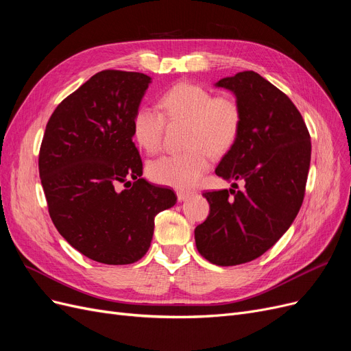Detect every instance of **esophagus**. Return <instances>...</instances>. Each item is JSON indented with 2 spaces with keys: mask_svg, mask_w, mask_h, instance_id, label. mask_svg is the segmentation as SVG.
<instances>
[{
  "mask_svg": "<svg viewBox=\"0 0 351 351\" xmlns=\"http://www.w3.org/2000/svg\"><path fill=\"white\" fill-rule=\"evenodd\" d=\"M193 195L191 191H186V190H178L177 191V199H178V202H184V200H187L190 196Z\"/></svg>",
  "mask_w": 351,
  "mask_h": 351,
  "instance_id": "esophagus-1",
  "label": "esophagus"
}]
</instances>
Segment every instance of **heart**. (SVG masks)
I'll return each instance as SVG.
<instances>
[{"instance_id":"b5f03b06","label":"heart","mask_w":351,"mask_h":351,"mask_svg":"<svg viewBox=\"0 0 351 351\" xmlns=\"http://www.w3.org/2000/svg\"><path fill=\"white\" fill-rule=\"evenodd\" d=\"M162 112L141 106L134 116V136L148 154L162 148L167 122L187 123L183 154L165 155L148 165V177L162 186L186 190L199 183L213 155H223L237 143L243 128V108L231 94H212L193 82H177L160 99Z\"/></svg>"}]
</instances>
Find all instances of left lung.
Returning <instances> with one entry per match:
<instances>
[{"instance_id": "8db88e82", "label": "left lung", "mask_w": 351, "mask_h": 351, "mask_svg": "<svg viewBox=\"0 0 351 351\" xmlns=\"http://www.w3.org/2000/svg\"><path fill=\"white\" fill-rule=\"evenodd\" d=\"M216 86L235 93L243 128L215 173L245 186L203 193L210 212L195 239L204 258L228 267L263 256L295 221L305 196L311 135L292 100L257 72H238Z\"/></svg>"}]
</instances>
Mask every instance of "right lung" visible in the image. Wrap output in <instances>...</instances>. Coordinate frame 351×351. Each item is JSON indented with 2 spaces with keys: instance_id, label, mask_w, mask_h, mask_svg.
I'll return each mask as SVG.
<instances>
[{
  "instance_id": "obj_1",
  "label": "right lung",
  "mask_w": 351,
  "mask_h": 351,
  "mask_svg": "<svg viewBox=\"0 0 351 351\" xmlns=\"http://www.w3.org/2000/svg\"><path fill=\"white\" fill-rule=\"evenodd\" d=\"M151 78L104 69L58 104L39 151L47 210L58 232L103 264H132L149 250L156 213L177 202L143 180L134 116Z\"/></svg>"
}]
</instances>
